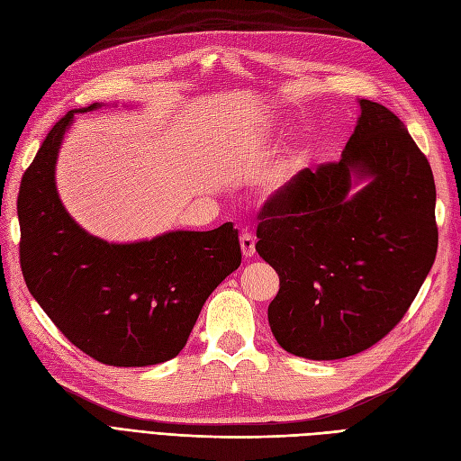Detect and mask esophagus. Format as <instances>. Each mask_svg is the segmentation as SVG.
<instances>
[{"instance_id":"34e87169","label":"esophagus","mask_w":461,"mask_h":461,"mask_svg":"<svg viewBox=\"0 0 461 461\" xmlns=\"http://www.w3.org/2000/svg\"><path fill=\"white\" fill-rule=\"evenodd\" d=\"M240 248H242V256L246 259L254 258V254H256V239H254V236L249 232H242L240 234Z\"/></svg>"}]
</instances>
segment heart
I'll return each instance as SVG.
<instances>
[{
  "mask_svg": "<svg viewBox=\"0 0 461 461\" xmlns=\"http://www.w3.org/2000/svg\"><path fill=\"white\" fill-rule=\"evenodd\" d=\"M305 161H308L305 151L298 149L292 151L281 163H276V167L267 178V185H265V194L273 200L286 198L288 194L294 190L296 180L305 167Z\"/></svg>",
  "mask_w": 461,
  "mask_h": 461,
  "instance_id": "heart-1",
  "label": "heart"
}]
</instances>
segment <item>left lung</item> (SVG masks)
Listing matches in <instances>:
<instances>
[{"label": "left lung", "instance_id": "obj_1", "mask_svg": "<svg viewBox=\"0 0 461 461\" xmlns=\"http://www.w3.org/2000/svg\"><path fill=\"white\" fill-rule=\"evenodd\" d=\"M357 104L340 161L303 169L294 190L259 213L256 249L281 278L269 327L305 359L348 357L386 337L437 256L427 158L393 111Z\"/></svg>", "mask_w": 461, "mask_h": 461}]
</instances>
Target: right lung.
<instances>
[{
  "label": "right lung",
  "instance_id": "right-lung-1",
  "mask_svg": "<svg viewBox=\"0 0 461 461\" xmlns=\"http://www.w3.org/2000/svg\"><path fill=\"white\" fill-rule=\"evenodd\" d=\"M73 109L41 142L19 190L21 269L31 294L82 352L115 367H146L183 350L209 294L240 267L239 230H169L107 242L68 215L55 163Z\"/></svg>",
  "mask_w": 461,
  "mask_h": 461
}]
</instances>
